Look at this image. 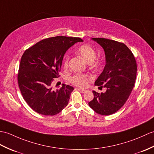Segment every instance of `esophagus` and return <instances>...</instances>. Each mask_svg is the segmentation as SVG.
<instances>
[{
    "mask_svg": "<svg viewBox=\"0 0 154 154\" xmlns=\"http://www.w3.org/2000/svg\"><path fill=\"white\" fill-rule=\"evenodd\" d=\"M78 91H79L81 92H82V93H84V92H85V91H86V90H85V89H83V88H77Z\"/></svg>",
    "mask_w": 154,
    "mask_h": 154,
    "instance_id": "esophagus-1",
    "label": "esophagus"
}]
</instances>
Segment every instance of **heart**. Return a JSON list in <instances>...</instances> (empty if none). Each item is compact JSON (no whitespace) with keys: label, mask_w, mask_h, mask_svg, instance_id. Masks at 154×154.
Segmentation results:
<instances>
[{"label":"heart","mask_w":154,"mask_h":154,"mask_svg":"<svg viewBox=\"0 0 154 154\" xmlns=\"http://www.w3.org/2000/svg\"><path fill=\"white\" fill-rule=\"evenodd\" d=\"M77 52L83 57L87 62H89L91 66L95 67L98 65L99 60L95 58L96 51L91 46L88 45H81L77 49ZM69 61V57L67 54L64 57L63 60V67L65 69L68 68ZM89 79H90V77L88 75L77 73L71 77L69 81L71 83L78 86V87H83L87 85V82Z\"/></svg>","instance_id":"1"}]
</instances>
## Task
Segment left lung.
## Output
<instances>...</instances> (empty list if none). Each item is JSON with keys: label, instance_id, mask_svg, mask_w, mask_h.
<instances>
[{"label": "left lung", "instance_id": "1", "mask_svg": "<svg viewBox=\"0 0 154 154\" xmlns=\"http://www.w3.org/2000/svg\"><path fill=\"white\" fill-rule=\"evenodd\" d=\"M103 48L106 66L95 85L106 88L101 94L93 91L94 97L88 105L95 112L109 116L117 112L127 100L137 77L136 60L130 49L122 42L104 38H92Z\"/></svg>", "mask_w": 154, "mask_h": 154}]
</instances>
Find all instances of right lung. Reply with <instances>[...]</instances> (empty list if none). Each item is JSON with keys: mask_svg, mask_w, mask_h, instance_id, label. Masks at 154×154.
Here are the masks:
<instances>
[{"mask_svg": "<svg viewBox=\"0 0 154 154\" xmlns=\"http://www.w3.org/2000/svg\"><path fill=\"white\" fill-rule=\"evenodd\" d=\"M83 41L79 37L58 36L43 39L24 52L17 81L23 99L35 112L54 116L67 106L73 87L63 84L54 91L52 83L54 78L60 77L66 51L75 43Z\"/></svg>", "mask_w": 154, "mask_h": 154, "instance_id": "right-lung-1", "label": "right lung"}]
</instances>
